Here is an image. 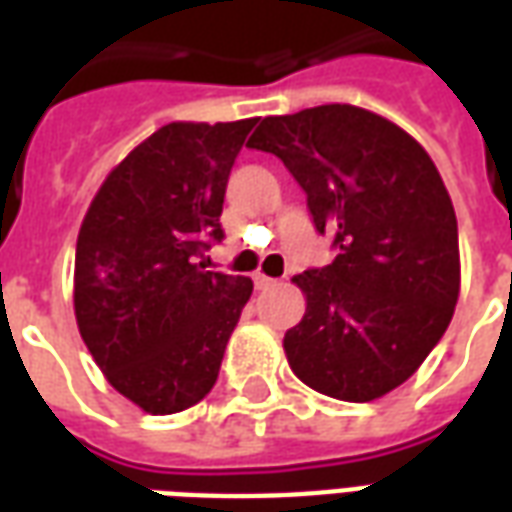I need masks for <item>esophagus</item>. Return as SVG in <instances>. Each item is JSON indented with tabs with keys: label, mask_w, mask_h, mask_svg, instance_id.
<instances>
[{
	"label": "esophagus",
	"mask_w": 512,
	"mask_h": 512,
	"mask_svg": "<svg viewBox=\"0 0 512 512\" xmlns=\"http://www.w3.org/2000/svg\"><path fill=\"white\" fill-rule=\"evenodd\" d=\"M277 285V279L274 277H266V274H255V288L257 290H268Z\"/></svg>",
	"instance_id": "34e87169"
}]
</instances>
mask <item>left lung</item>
<instances>
[{
    "mask_svg": "<svg viewBox=\"0 0 512 512\" xmlns=\"http://www.w3.org/2000/svg\"><path fill=\"white\" fill-rule=\"evenodd\" d=\"M246 147L288 167L337 249L329 266L293 279L307 312L285 334L290 370L348 403L392 392L447 332L461 290L439 169L403 128L351 104L266 117Z\"/></svg>",
    "mask_w": 512,
    "mask_h": 512,
    "instance_id": "1",
    "label": "left lung"
}]
</instances>
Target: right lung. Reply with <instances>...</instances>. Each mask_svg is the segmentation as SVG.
I'll use <instances>...</instances> for the list:
<instances>
[{"instance_id":"add662e5","label":"right lung","mask_w":512,"mask_h":512,"mask_svg":"<svg viewBox=\"0 0 512 512\" xmlns=\"http://www.w3.org/2000/svg\"><path fill=\"white\" fill-rule=\"evenodd\" d=\"M252 120L169 123L117 164L76 241L73 307L84 345L147 414L200 403L252 296V279L205 271L224 238L227 178Z\"/></svg>"}]
</instances>
